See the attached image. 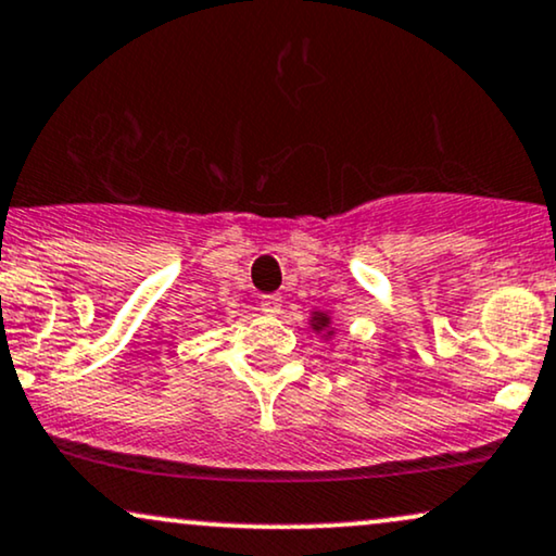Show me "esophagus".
Segmentation results:
<instances>
[{"label": "esophagus", "mask_w": 556, "mask_h": 556, "mask_svg": "<svg viewBox=\"0 0 556 556\" xmlns=\"http://www.w3.org/2000/svg\"><path fill=\"white\" fill-rule=\"evenodd\" d=\"M262 311L266 315L282 313V298H279V294H264V298H262Z\"/></svg>", "instance_id": "obj_1"}]
</instances>
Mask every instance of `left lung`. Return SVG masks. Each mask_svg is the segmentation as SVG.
Here are the masks:
<instances>
[{"instance_id": "obj_1", "label": "left lung", "mask_w": 556, "mask_h": 556, "mask_svg": "<svg viewBox=\"0 0 556 556\" xmlns=\"http://www.w3.org/2000/svg\"><path fill=\"white\" fill-rule=\"evenodd\" d=\"M328 323H330V318H328L326 313H315V315H313V328H315V330H323V328L328 326ZM328 336H330V333H328Z\"/></svg>"}]
</instances>
